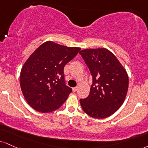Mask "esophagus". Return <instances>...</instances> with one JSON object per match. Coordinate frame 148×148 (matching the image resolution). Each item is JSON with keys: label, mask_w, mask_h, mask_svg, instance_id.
Masks as SVG:
<instances>
[{"label": "esophagus", "mask_w": 148, "mask_h": 148, "mask_svg": "<svg viewBox=\"0 0 148 148\" xmlns=\"http://www.w3.org/2000/svg\"><path fill=\"white\" fill-rule=\"evenodd\" d=\"M78 87H75V88H72V90H73V92H76V91H77V90H78Z\"/></svg>", "instance_id": "obj_1"}]
</instances>
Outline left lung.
Listing matches in <instances>:
<instances>
[{"mask_svg":"<svg viewBox=\"0 0 148 148\" xmlns=\"http://www.w3.org/2000/svg\"><path fill=\"white\" fill-rule=\"evenodd\" d=\"M79 53L93 79L90 94L80 100L81 106L93 118H107L125 101L129 84L127 73L115 55L106 48L83 49Z\"/></svg>","mask_w":148,"mask_h":148,"instance_id":"1","label":"left lung"}]
</instances>
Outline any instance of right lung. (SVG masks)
I'll return each mask as SVG.
<instances>
[{"instance_id": "right-lung-1", "label": "right lung", "mask_w": 148, "mask_h": 148, "mask_svg": "<svg viewBox=\"0 0 148 148\" xmlns=\"http://www.w3.org/2000/svg\"><path fill=\"white\" fill-rule=\"evenodd\" d=\"M80 47L46 41L30 55L21 69L22 93L33 109L42 113L54 111L67 100L72 88L65 85L63 69Z\"/></svg>"}]
</instances>
